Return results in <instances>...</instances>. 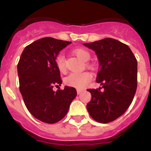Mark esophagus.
Listing matches in <instances>:
<instances>
[{"label":"esophagus","mask_w":151,"mask_h":151,"mask_svg":"<svg viewBox=\"0 0 151 151\" xmlns=\"http://www.w3.org/2000/svg\"><path fill=\"white\" fill-rule=\"evenodd\" d=\"M83 91H84V90H82V89H77V93H78V95H80V94Z\"/></svg>","instance_id":"obj_1"}]
</instances>
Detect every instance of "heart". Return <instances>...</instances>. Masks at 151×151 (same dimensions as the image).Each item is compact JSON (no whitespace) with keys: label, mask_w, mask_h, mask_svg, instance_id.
Returning a JSON list of instances; mask_svg holds the SVG:
<instances>
[{"label":"heart","mask_w":151,"mask_h":151,"mask_svg":"<svg viewBox=\"0 0 151 151\" xmlns=\"http://www.w3.org/2000/svg\"><path fill=\"white\" fill-rule=\"evenodd\" d=\"M73 53L75 54L78 58L82 60V61H88L91 58V54L87 50L83 48H78L73 51ZM56 65L58 69L60 71L65 70V57L62 54H60L56 57ZM91 74L88 72L83 73H70L65 79V82L69 86H73L75 88L82 89L84 88L88 84L90 81L91 80Z\"/></svg>","instance_id":"heart-1"}]
</instances>
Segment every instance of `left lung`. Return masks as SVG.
Returning <instances> with one entry per match:
<instances>
[{
  "label": "left lung",
  "instance_id": "obj_1",
  "mask_svg": "<svg viewBox=\"0 0 151 151\" xmlns=\"http://www.w3.org/2000/svg\"><path fill=\"white\" fill-rule=\"evenodd\" d=\"M83 45L95 52L98 57L96 82L102 86L87 90L91 94L87 111L98 122L113 121L125 112L133 101L137 90V61L129 46L111 38Z\"/></svg>",
  "mask_w": 151,
  "mask_h": 151
}]
</instances>
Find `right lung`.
<instances>
[{"label":"right lung","mask_w":151,"mask_h":151,"mask_svg":"<svg viewBox=\"0 0 151 151\" xmlns=\"http://www.w3.org/2000/svg\"><path fill=\"white\" fill-rule=\"evenodd\" d=\"M70 43L50 37L40 39L25 47L18 61L19 90L25 105L33 116L45 123L63 119L77 95L71 86L52 90L62 83L56 57Z\"/></svg>","instance_id":"right-lung-1"}]
</instances>
